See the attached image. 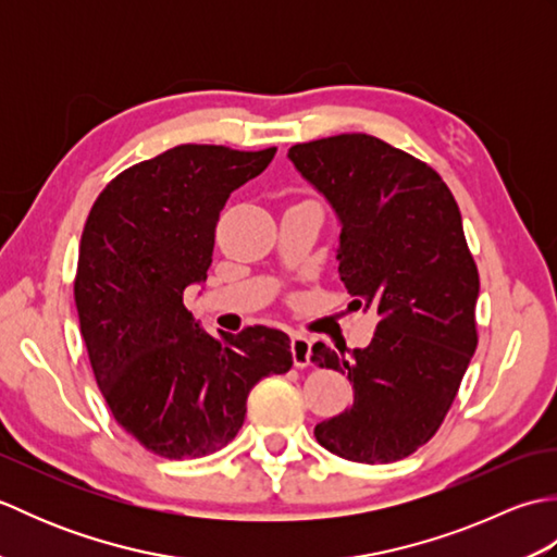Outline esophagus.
Wrapping results in <instances>:
<instances>
[{
    "mask_svg": "<svg viewBox=\"0 0 557 557\" xmlns=\"http://www.w3.org/2000/svg\"><path fill=\"white\" fill-rule=\"evenodd\" d=\"M289 347L294 366H297V369H306V366L311 363V339L301 333H294Z\"/></svg>",
    "mask_w": 557,
    "mask_h": 557,
    "instance_id": "34e87169",
    "label": "esophagus"
}]
</instances>
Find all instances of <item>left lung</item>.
I'll use <instances>...</instances> for the list:
<instances>
[{"label": "left lung", "mask_w": 557, "mask_h": 557, "mask_svg": "<svg viewBox=\"0 0 557 557\" xmlns=\"http://www.w3.org/2000/svg\"><path fill=\"white\" fill-rule=\"evenodd\" d=\"M289 160L342 222L339 277L351 306L381 315L371 345H313V363L347 373L351 407L315 425L330 453L387 465L441 429L479 345V268L443 176L369 134L289 148Z\"/></svg>", "instance_id": "8db88e82"}]
</instances>
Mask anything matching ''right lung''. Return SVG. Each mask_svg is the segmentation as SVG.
<instances>
[{
    "label": "right lung",
    "mask_w": 557,
    "mask_h": 557,
    "mask_svg": "<svg viewBox=\"0 0 557 557\" xmlns=\"http://www.w3.org/2000/svg\"><path fill=\"white\" fill-rule=\"evenodd\" d=\"M277 148L184 144L116 174L83 227L74 299L100 393L122 429L164 459L206 457L239 433L246 397L292 369L268 325L220 342L184 292L208 277L220 210Z\"/></svg>",
    "instance_id": "1"
}]
</instances>
